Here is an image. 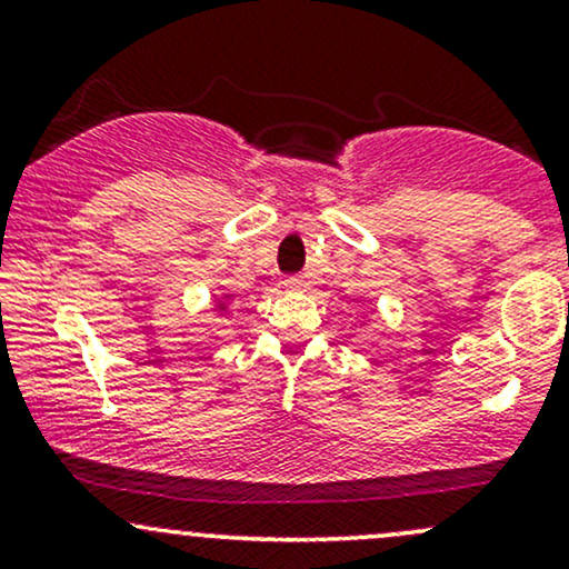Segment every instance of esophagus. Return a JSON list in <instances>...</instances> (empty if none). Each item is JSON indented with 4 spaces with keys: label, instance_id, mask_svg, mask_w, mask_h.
<instances>
[{
    "label": "esophagus",
    "instance_id": "34e87169",
    "mask_svg": "<svg viewBox=\"0 0 569 569\" xmlns=\"http://www.w3.org/2000/svg\"><path fill=\"white\" fill-rule=\"evenodd\" d=\"M283 286H286V289H289V291H305L307 289V280L305 278H286L283 280Z\"/></svg>",
    "mask_w": 569,
    "mask_h": 569
}]
</instances>
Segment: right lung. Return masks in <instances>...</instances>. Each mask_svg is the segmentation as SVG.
I'll return each mask as SVG.
<instances>
[{
	"label": "right lung",
	"instance_id": "obj_1",
	"mask_svg": "<svg viewBox=\"0 0 569 569\" xmlns=\"http://www.w3.org/2000/svg\"><path fill=\"white\" fill-rule=\"evenodd\" d=\"M232 302H234V293L224 291V293H219V297L211 299V307H213V312H230Z\"/></svg>",
	"mask_w": 569,
	"mask_h": 569
}]
</instances>
